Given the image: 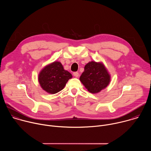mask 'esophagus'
<instances>
[{
    "mask_svg": "<svg viewBox=\"0 0 151 151\" xmlns=\"http://www.w3.org/2000/svg\"><path fill=\"white\" fill-rule=\"evenodd\" d=\"M73 75H74V76H75V77H78V76H79V73L77 72H73Z\"/></svg>",
    "mask_w": 151,
    "mask_h": 151,
    "instance_id": "esophagus-1",
    "label": "esophagus"
}]
</instances>
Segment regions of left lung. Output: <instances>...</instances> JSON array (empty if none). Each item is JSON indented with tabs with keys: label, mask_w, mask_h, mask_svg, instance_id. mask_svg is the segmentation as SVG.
I'll list each match as a JSON object with an SVG mask.
<instances>
[{
	"label": "left lung",
	"mask_w": 151,
	"mask_h": 151,
	"mask_svg": "<svg viewBox=\"0 0 151 151\" xmlns=\"http://www.w3.org/2000/svg\"><path fill=\"white\" fill-rule=\"evenodd\" d=\"M85 88L91 93H99L110 82V75L101 63L95 61L86 64L79 78Z\"/></svg>",
	"instance_id": "1"
}]
</instances>
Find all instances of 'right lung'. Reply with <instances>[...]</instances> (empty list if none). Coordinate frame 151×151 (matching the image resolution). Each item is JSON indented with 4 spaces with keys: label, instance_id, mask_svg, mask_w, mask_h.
Here are the masks:
<instances>
[{
    "label": "right lung",
    "instance_id": "obj_1",
    "mask_svg": "<svg viewBox=\"0 0 151 151\" xmlns=\"http://www.w3.org/2000/svg\"><path fill=\"white\" fill-rule=\"evenodd\" d=\"M72 75L64 69L61 63L55 61L42 69L39 75L41 87L50 94L62 90Z\"/></svg>",
    "mask_w": 151,
    "mask_h": 151
}]
</instances>
